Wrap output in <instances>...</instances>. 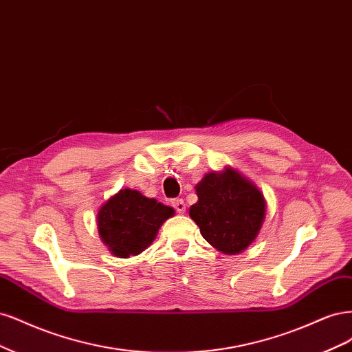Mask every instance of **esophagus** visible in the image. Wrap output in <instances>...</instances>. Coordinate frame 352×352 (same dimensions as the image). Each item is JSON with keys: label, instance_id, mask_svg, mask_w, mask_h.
I'll return each instance as SVG.
<instances>
[{"label": "esophagus", "instance_id": "34e87169", "mask_svg": "<svg viewBox=\"0 0 352 352\" xmlns=\"http://www.w3.org/2000/svg\"><path fill=\"white\" fill-rule=\"evenodd\" d=\"M173 206L178 213H184L186 212V203L183 199H174L173 200Z\"/></svg>", "mask_w": 352, "mask_h": 352}]
</instances>
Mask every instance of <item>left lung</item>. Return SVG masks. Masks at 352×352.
Instances as JSON below:
<instances>
[{
	"instance_id": "obj_1",
	"label": "left lung",
	"mask_w": 352,
	"mask_h": 352,
	"mask_svg": "<svg viewBox=\"0 0 352 352\" xmlns=\"http://www.w3.org/2000/svg\"><path fill=\"white\" fill-rule=\"evenodd\" d=\"M190 217L205 240L225 254L241 253L253 243L265 219V199L234 169L210 173L196 186Z\"/></svg>"
}]
</instances>
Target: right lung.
Wrapping results in <instances>:
<instances>
[{
  "label": "right lung",
  "instance_id": "obj_1",
  "mask_svg": "<svg viewBox=\"0 0 352 352\" xmlns=\"http://www.w3.org/2000/svg\"><path fill=\"white\" fill-rule=\"evenodd\" d=\"M174 209L135 190H120L98 212V230L111 253L118 257L140 254L149 247Z\"/></svg>",
  "mask_w": 352,
  "mask_h": 352
}]
</instances>
